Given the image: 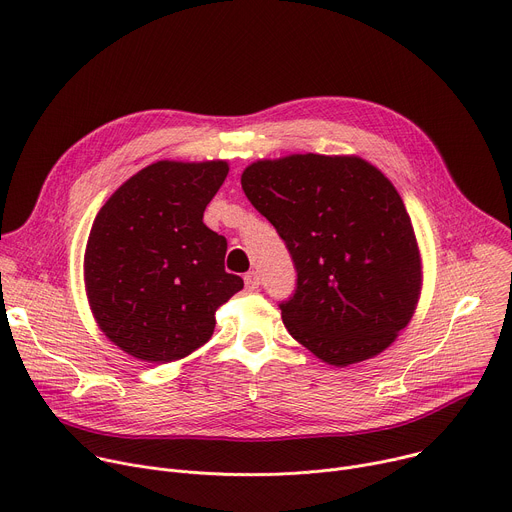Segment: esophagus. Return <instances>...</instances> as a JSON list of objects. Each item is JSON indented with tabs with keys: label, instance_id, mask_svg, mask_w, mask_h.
I'll return each instance as SVG.
<instances>
[{
	"label": "esophagus",
	"instance_id": "1",
	"mask_svg": "<svg viewBox=\"0 0 512 512\" xmlns=\"http://www.w3.org/2000/svg\"><path fill=\"white\" fill-rule=\"evenodd\" d=\"M245 288H247L249 292H255V290L259 288V275H257V271L245 273Z\"/></svg>",
	"mask_w": 512,
	"mask_h": 512
}]
</instances>
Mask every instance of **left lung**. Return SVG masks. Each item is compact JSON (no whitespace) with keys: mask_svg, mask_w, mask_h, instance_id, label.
<instances>
[{"mask_svg":"<svg viewBox=\"0 0 512 512\" xmlns=\"http://www.w3.org/2000/svg\"><path fill=\"white\" fill-rule=\"evenodd\" d=\"M241 183L294 259L282 302L288 333L347 367L388 349L410 322L423 261L392 181L357 155H288L251 163Z\"/></svg>","mask_w":512,"mask_h":512,"instance_id":"obj_1","label":"left lung"}]
</instances>
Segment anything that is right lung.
<instances>
[{
    "instance_id": "1",
    "label": "right lung",
    "mask_w": 512,
    "mask_h": 512,
    "mask_svg": "<svg viewBox=\"0 0 512 512\" xmlns=\"http://www.w3.org/2000/svg\"><path fill=\"white\" fill-rule=\"evenodd\" d=\"M226 161H157L134 173L98 212L83 257L87 302L100 331L124 353L169 363L214 333V312L243 290L224 271L226 239L204 210Z\"/></svg>"
}]
</instances>
